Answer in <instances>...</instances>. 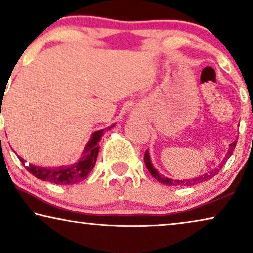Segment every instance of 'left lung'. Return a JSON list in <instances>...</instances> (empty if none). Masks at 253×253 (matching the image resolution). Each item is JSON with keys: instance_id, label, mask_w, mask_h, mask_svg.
I'll list each match as a JSON object with an SVG mask.
<instances>
[{"instance_id": "1", "label": "left lung", "mask_w": 253, "mask_h": 253, "mask_svg": "<svg viewBox=\"0 0 253 253\" xmlns=\"http://www.w3.org/2000/svg\"><path fill=\"white\" fill-rule=\"evenodd\" d=\"M236 143H237V141L235 140L234 143L230 144L229 151H228L227 157L224 158V160L222 161V164H220V166H217V167H216L215 169H214V170L209 171V172H207V174H205V175H202V176H199V177H196V178H192V179H182V181H179V179H170V178H168V177H165L164 175L159 174V171L153 167V165H152L151 159H150V154H148L147 151L145 152L144 162H145V165H146L148 171L151 172V175L153 176V177H154L155 179H157V181L162 183V184H166V185H182V186L184 185V186H191V185L198 184V183L205 182V181H207V179L214 177V176H215V175L217 174V172L220 171V169L222 168V166H223L224 164H226L227 159L229 158L231 154H233L235 147H236Z\"/></svg>"}]
</instances>
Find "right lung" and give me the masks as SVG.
Here are the masks:
<instances>
[{"label": "right lung", "instance_id": "1", "mask_svg": "<svg viewBox=\"0 0 253 253\" xmlns=\"http://www.w3.org/2000/svg\"><path fill=\"white\" fill-rule=\"evenodd\" d=\"M112 126L110 127H113ZM109 127V129H110ZM103 130L96 131L92 134L91 140L86 145L84 154L81 160L77 164L72 166H62V167L57 168H43L38 167V166L29 165L25 166L26 170L36 176L37 178L42 179V181H48L55 184H76L79 183L87 177V175L91 172V170L94 167L96 158H98L99 153V140L102 137ZM19 160L22 161L23 165H25V160L19 157Z\"/></svg>", "mask_w": 253, "mask_h": 253}]
</instances>
